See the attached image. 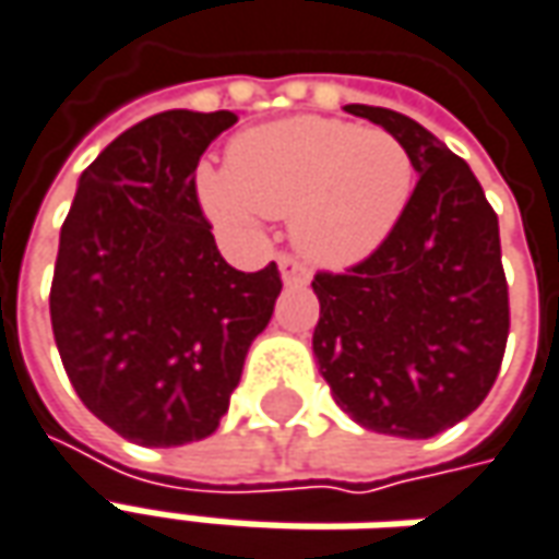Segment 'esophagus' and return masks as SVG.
Instances as JSON below:
<instances>
[{"mask_svg": "<svg viewBox=\"0 0 559 559\" xmlns=\"http://www.w3.org/2000/svg\"><path fill=\"white\" fill-rule=\"evenodd\" d=\"M278 269L284 284H306V281H309V269H306L297 257H290V253H281Z\"/></svg>", "mask_w": 559, "mask_h": 559, "instance_id": "obj_1", "label": "esophagus"}]
</instances>
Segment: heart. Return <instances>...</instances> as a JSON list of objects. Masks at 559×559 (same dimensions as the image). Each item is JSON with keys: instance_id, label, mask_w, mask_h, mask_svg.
Listing matches in <instances>:
<instances>
[{"instance_id": "1", "label": "heart", "mask_w": 559, "mask_h": 559, "mask_svg": "<svg viewBox=\"0 0 559 559\" xmlns=\"http://www.w3.org/2000/svg\"><path fill=\"white\" fill-rule=\"evenodd\" d=\"M414 164L386 129L328 117L257 126L228 145V166H201L203 210L225 228L294 219V241L316 262L368 257L412 198Z\"/></svg>"}]
</instances>
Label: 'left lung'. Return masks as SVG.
Instances as JSON below:
<instances>
[{"instance_id": "left-lung-1", "label": "left lung", "mask_w": 559, "mask_h": 559, "mask_svg": "<svg viewBox=\"0 0 559 559\" xmlns=\"http://www.w3.org/2000/svg\"><path fill=\"white\" fill-rule=\"evenodd\" d=\"M383 126L420 173L393 231L346 272H318L312 353L365 430L430 439L483 405L508 346L498 216L473 169L412 117L346 105Z\"/></svg>"}]
</instances>
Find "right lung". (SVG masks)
Instances as JSON below:
<instances>
[{
  "mask_svg": "<svg viewBox=\"0 0 559 559\" xmlns=\"http://www.w3.org/2000/svg\"><path fill=\"white\" fill-rule=\"evenodd\" d=\"M231 110H164L83 169L61 225L49 312L70 383L135 445L216 433L243 358L275 312L278 265L222 260L198 201L203 151Z\"/></svg>",
  "mask_w": 559,
  "mask_h": 559,
  "instance_id": "obj_1",
  "label": "right lung"
}]
</instances>
